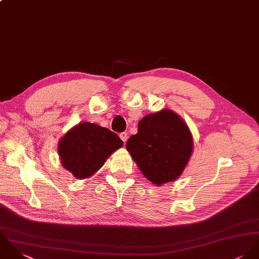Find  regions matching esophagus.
<instances>
[{
    "label": "esophagus",
    "mask_w": 259,
    "mask_h": 259,
    "mask_svg": "<svg viewBox=\"0 0 259 259\" xmlns=\"http://www.w3.org/2000/svg\"><path fill=\"white\" fill-rule=\"evenodd\" d=\"M119 137L121 138V140H122L123 142H126L127 139H128V135H127L126 132H121V133L119 134Z\"/></svg>",
    "instance_id": "34e87169"
}]
</instances>
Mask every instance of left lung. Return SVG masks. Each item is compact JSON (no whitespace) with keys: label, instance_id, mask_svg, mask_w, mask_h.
Masks as SVG:
<instances>
[{"label":"left lung","instance_id":"8db88e82","mask_svg":"<svg viewBox=\"0 0 259 259\" xmlns=\"http://www.w3.org/2000/svg\"><path fill=\"white\" fill-rule=\"evenodd\" d=\"M126 148L144 176L159 186L181 175L193 142L184 121L171 110H162L140 120Z\"/></svg>","mask_w":259,"mask_h":259}]
</instances>
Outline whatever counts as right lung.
Masks as SVG:
<instances>
[{
    "mask_svg": "<svg viewBox=\"0 0 259 259\" xmlns=\"http://www.w3.org/2000/svg\"><path fill=\"white\" fill-rule=\"evenodd\" d=\"M123 146V141L111 130L83 122L71 129L59 143L62 165L76 178L90 177L106 159Z\"/></svg>",
    "mask_w": 259,
    "mask_h": 259,
    "instance_id": "right-lung-1",
    "label": "right lung"
}]
</instances>
